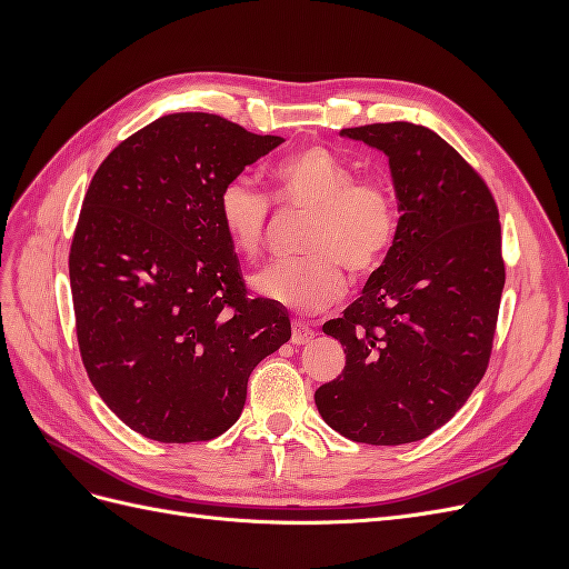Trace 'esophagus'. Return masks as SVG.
Returning a JSON list of instances; mask_svg holds the SVG:
<instances>
[{
	"instance_id": "34e87169",
	"label": "esophagus",
	"mask_w": 569,
	"mask_h": 569,
	"mask_svg": "<svg viewBox=\"0 0 569 569\" xmlns=\"http://www.w3.org/2000/svg\"><path fill=\"white\" fill-rule=\"evenodd\" d=\"M316 337V332H313V327L311 325H306V322H301V320H295L291 322V341L295 343H308Z\"/></svg>"
}]
</instances>
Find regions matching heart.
Wrapping results in <instances>:
<instances>
[{
	"instance_id": "1",
	"label": "heart",
	"mask_w": 569,
	"mask_h": 569,
	"mask_svg": "<svg viewBox=\"0 0 569 569\" xmlns=\"http://www.w3.org/2000/svg\"><path fill=\"white\" fill-rule=\"evenodd\" d=\"M270 178L278 203L311 213V222L299 244L306 256L258 272L253 289L291 311L318 313L347 291L341 268L353 278H366L382 266L399 232L393 197L382 182L356 180V170L322 147L291 153L272 166ZM270 213V199L247 178H234L220 189V226L251 258L268 247Z\"/></svg>"
}]
</instances>
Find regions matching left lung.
I'll return each instance as SVG.
<instances>
[{
	"mask_svg": "<svg viewBox=\"0 0 569 569\" xmlns=\"http://www.w3.org/2000/svg\"><path fill=\"white\" fill-rule=\"evenodd\" d=\"M387 153L399 232L360 295L322 332L347 353L316 391L351 441L399 446L449 422L485 377L506 284L501 222L477 170L425 126L341 130Z\"/></svg>",
	"mask_w": 569,
	"mask_h": 569,
	"instance_id": "8db88e82",
	"label": "left lung"
}]
</instances>
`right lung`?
<instances>
[{"mask_svg": "<svg viewBox=\"0 0 569 569\" xmlns=\"http://www.w3.org/2000/svg\"><path fill=\"white\" fill-rule=\"evenodd\" d=\"M284 140L213 113H168L101 161L68 272L90 382L134 432L209 441L242 416L251 370L291 337L251 297L218 218L220 189Z\"/></svg>", "mask_w": 569, "mask_h": 569, "instance_id": "obj_1", "label": "right lung"}]
</instances>
